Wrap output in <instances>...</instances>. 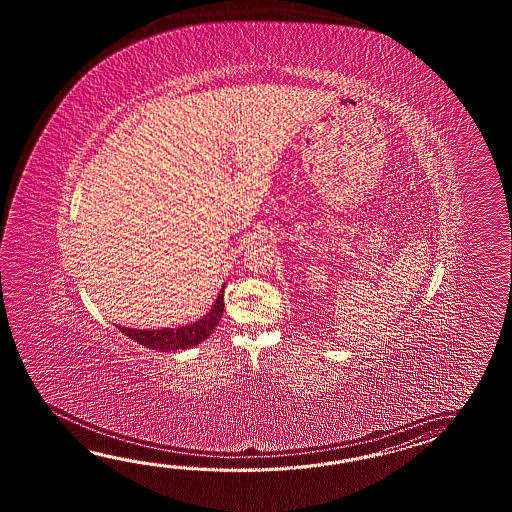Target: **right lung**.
<instances>
[{"label": "right lung", "instance_id": "add662e5", "mask_svg": "<svg viewBox=\"0 0 512 512\" xmlns=\"http://www.w3.org/2000/svg\"><path fill=\"white\" fill-rule=\"evenodd\" d=\"M225 309L223 302V291H219L218 300L212 305L210 313L197 320L194 324L177 327V329H153V331H144V329H130V327H119L124 335L133 338L146 348L159 349V351H177V349L194 348L207 340L214 329L218 327L221 315Z\"/></svg>", "mask_w": 512, "mask_h": 512}]
</instances>
